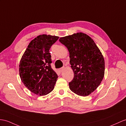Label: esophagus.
Wrapping results in <instances>:
<instances>
[{
  "label": "esophagus",
  "mask_w": 126,
  "mask_h": 126,
  "mask_svg": "<svg viewBox=\"0 0 126 126\" xmlns=\"http://www.w3.org/2000/svg\"><path fill=\"white\" fill-rule=\"evenodd\" d=\"M64 69H65V67H61V68H60V69H59V72H60V73H61V72H62Z\"/></svg>",
  "instance_id": "1"
}]
</instances>
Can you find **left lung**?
Listing matches in <instances>:
<instances>
[{"label":"left lung","instance_id":"obj_1","mask_svg":"<svg viewBox=\"0 0 126 126\" xmlns=\"http://www.w3.org/2000/svg\"><path fill=\"white\" fill-rule=\"evenodd\" d=\"M68 48L70 64L74 73L69 89L81 96H87L96 89L105 73V61L93 39L78 32L59 39Z\"/></svg>","mask_w":126,"mask_h":126}]
</instances>
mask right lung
I'll return each instance as SVG.
<instances>
[{
  "label": "right lung",
  "mask_w": 126,
  "mask_h": 126,
  "mask_svg": "<svg viewBox=\"0 0 126 126\" xmlns=\"http://www.w3.org/2000/svg\"><path fill=\"white\" fill-rule=\"evenodd\" d=\"M59 37L38 36L30 42L21 58L19 73L21 81L32 93L40 96L52 91L58 76L51 68L49 50Z\"/></svg>",
  "instance_id": "obj_1"
}]
</instances>
